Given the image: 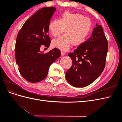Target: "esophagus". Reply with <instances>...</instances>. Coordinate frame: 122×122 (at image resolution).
Masks as SVG:
<instances>
[{"mask_svg":"<svg viewBox=\"0 0 122 122\" xmlns=\"http://www.w3.org/2000/svg\"><path fill=\"white\" fill-rule=\"evenodd\" d=\"M66 52H64V51H61V56H65V55H66Z\"/></svg>","mask_w":122,"mask_h":122,"instance_id":"34e87169","label":"esophagus"}]
</instances>
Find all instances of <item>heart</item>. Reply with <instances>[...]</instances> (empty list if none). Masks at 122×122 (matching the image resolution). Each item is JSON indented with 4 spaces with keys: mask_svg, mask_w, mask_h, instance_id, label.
<instances>
[{
    "mask_svg": "<svg viewBox=\"0 0 122 122\" xmlns=\"http://www.w3.org/2000/svg\"><path fill=\"white\" fill-rule=\"evenodd\" d=\"M91 20L79 14L66 12L60 19L51 21L48 26L49 31L53 36L61 35L64 31L66 34L52 41L54 47L62 51H67L73 45L82 44L91 31Z\"/></svg>",
    "mask_w": 122,
    "mask_h": 122,
    "instance_id": "obj_1",
    "label": "heart"
}]
</instances>
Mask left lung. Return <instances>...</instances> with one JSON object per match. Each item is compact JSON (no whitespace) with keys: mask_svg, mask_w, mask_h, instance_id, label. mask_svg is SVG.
<instances>
[{"mask_svg":"<svg viewBox=\"0 0 122 122\" xmlns=\"http://www.w3.org/2000/svg\"><path fill=\"white\" fill-rule=\"evenodd\" d=\"M91 38L68 56L72 65L66 73L68 82L76 87L86 86L103 71L108 51V42L101 26L96 24Z\"/></svg>","mask_w":122,"mask_h":122,"instance_id":"left-lung-1","label":"left lung"}]
</instances>
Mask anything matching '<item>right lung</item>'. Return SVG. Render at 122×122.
<instances>
[{
	"label": "right lung",
	"mask_w": 122,
	"mask_h": 122,
	"mask_svg": "<svg viewBox=\"0 0 122 122\" xmlns=\"http://www.w3.org/2000/svg\"><path fill=\"white\" fill-rule=\"evenodd\" d=\"M55 10L53 6L41 9L25 22L17 35L16 61L21 75L30 82L45 78L51 64L61 56L60 50L56 48L45 54L40 51L41 45H50L48 26Z\"/></svg>",
	"instance_id": "add662e5"
}]
</instances>
